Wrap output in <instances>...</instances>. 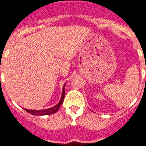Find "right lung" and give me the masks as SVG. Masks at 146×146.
<instances>
[{
	"label": "right lung",
	"instance_id": "1",
	"mask_svg": "<svg viewBox=\"0 0 146 146\" xmlns=\"http://www.w3.org/2000/svg\"><path fill=\"white\" fill-rule=\"evenodd\" d=\"M65 98V88L63 87V90H62V97H61V99H60V102H59L56 106H54L51 108H48V109L46 110H27L25 109V111H27L29 113L32 114V115H50V114L55 113L57 110H59V108H60V106L62 104L63 101H64Z\"/></svg>",
	"mask_w": 146,
	"mask_h": 146
}]
</instances>
